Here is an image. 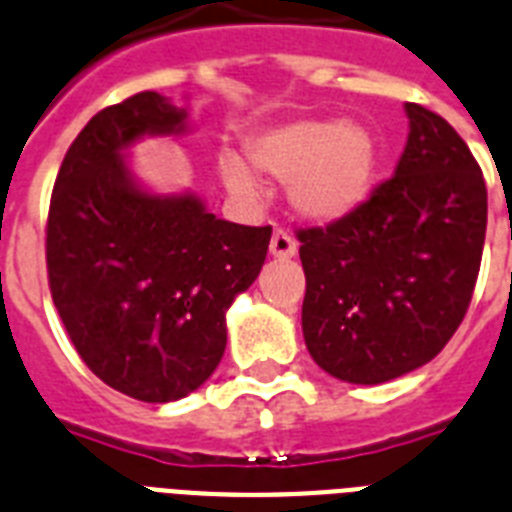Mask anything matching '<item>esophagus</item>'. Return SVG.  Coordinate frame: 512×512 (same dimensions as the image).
<instances>
[{"label":"esophagus","mask_w":512,"mask_h":512,"mask_svg":"<svg viewBox=\"0 0 512 512\" xmlns=\"http://www.w3.org/2000/svg\"><path fill=\"white\" fill-rule=\"evenodd\" d=\"M270 252L278 260H289V257L296 255V239L291 236V231L276 229L273 236H270Z\"/></svg>","instance_id":"obj_1"}]
</instances>
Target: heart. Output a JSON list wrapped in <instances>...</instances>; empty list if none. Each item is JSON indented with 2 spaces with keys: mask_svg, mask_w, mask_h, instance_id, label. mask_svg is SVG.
<instances>
[{
  "mask_svg": "<svg viewBox=\"0 0 512 512\" xmlns=\"http://www.w3.org/2000/svg\"><path fill=\"white\" fill-rule=\"evenodd\" d=\"M257 171L289 182V197L312 221H338L369 197L377 169V143L362 124L338 119H294L257 132L249 140ZM223 182L234 195L252 200L257 176L234 153L221 158Z\"/></svg>",
  "mask_w": 512,
  "mask_h": 512,
  "instance_id": "obj_1",
  "label": "heart"
}]
</instances>
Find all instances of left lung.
I'll use <instances>...</instances> for the list:
<instances>
[{
	"label": "left lung",
	"instance_id": "left-lung-1",
	"mask_svg": "<svg viewBox=\"0 0 512 512\" xmlns=\"http://www.w3.org/2000/svg\"><path fill=\"white\" fill-rule=\"evenodd\" d=\"M395 174L354 213L299 229L302 330L328 375L377 385L432 362L466 317L487 234V184L440 114L406 103Z\"/></svg>",
	"mask_w": 512,
	"mask_h": 512
}]
</instances>
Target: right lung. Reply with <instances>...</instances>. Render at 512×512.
Here are the masks:
<instances>
[{
  "mask_svg": "<svg viewBox=\"0 0 512 512\" xmlns=\"http://www.w3.org/2000/svg\"><path fill=\"white\" fill-rule=\"evenodd\" d=\"M184 119L156 90L98 111L59 166L46 221L51 299L72 346L109 388L145 403L179 401L213 375L226 309L260 276L273 231L132 182L124 148L179 135Z\"/></svg>",
  "mask_w": 512,
  "mask_h": 512,
  "instance_id": "obj_1",
  "label": "right lung"
}]
</instances>
